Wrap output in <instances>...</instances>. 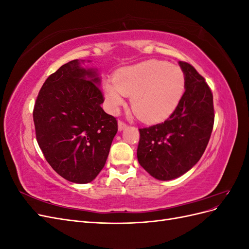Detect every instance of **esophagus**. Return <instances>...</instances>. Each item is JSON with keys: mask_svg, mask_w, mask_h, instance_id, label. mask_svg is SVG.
I'll list each match as a JSON object with an SVG mask.
<instances>
[{"mask_svg": "<svg viewBox=\"0 0 249 249\" xmlns=\"http://www.w3.org/2000/svg\"><path fill=\"white\" fill-rule=\"evenodd\" d=\"M125 127H126V124L122 122V120H119V122H118V131L122 132L123 130L125 129Z\"/></svg>", "mask_w": 249, "mask_h": 249, "instance_id": "34e87169", "label": "esophagus"}]
</instances>
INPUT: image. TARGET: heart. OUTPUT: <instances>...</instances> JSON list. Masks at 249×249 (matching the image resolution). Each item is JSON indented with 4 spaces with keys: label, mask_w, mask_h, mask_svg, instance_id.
Returning <instances> with one entry per match:
<instances>
[{
    "label": "heart",
    "mask_w": 249,
    "mask_h": 249,
    "mask_svg": "<svg viewBox=\"0 0 249 249\" xmlns=\"http://www.w3.org/2000/svg\"><path fill=\"white\" fill-rule=\"evenodd\" d=\"M185 77L179 67L158 60L119 70L114 83L104 85L107 107L115 112L124 103V95L132 96L131 106L141 120L158 123L167 118L182 99Z\"/></svg>",
    "instance_id": "b5f03b06"
}]
</instances>
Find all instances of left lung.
Wrapping results in <instances>:
<instances>
[{
	"mask_svg": "<svg viewBox=\"0 0 249 249\" xmlns=\"http://www.w3.org/2000/svg\"><path fill=\"white\" fill-rule=\"evenodd\" d=\"M185 92L168 119L139 129L137 158L150 176L169 180L183 176L205 153L214 124L213 94L194 67L178 61Z\"/></svg>",
	"mask_w": 249,
	"mask_h": 249,
	"instance_id": "obj_1",
	"label": "left lung"
}]
</instances>
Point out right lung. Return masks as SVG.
Returning <instances> with one entry per match:
<instances>
[{
    "mask_svg": "<svg viewBox=\"0 0 249 249\" xmlns=\"http://www.w3.org/2000/svg\"><path fill=\"white\" fill-rule=\"evenodd\" d=\"M72 60L43 83L33 111L36 139L59 176L76 184L93 180L106 164L117 120L101 105V79Z\"/></svg>",
    "mask_w": 249,
    "mask_h": 249,
    "instance_id": "1",
    "label": "right lung"
}]
</instances>
